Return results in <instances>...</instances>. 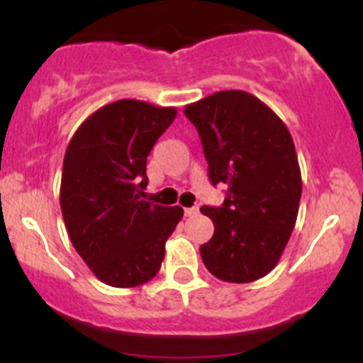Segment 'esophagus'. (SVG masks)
I'll return each mask as SVG.
<instances>
[{"instance_id":"1","label":"esophagus","mask_w":363,"mask_h":363,"mask_svg":"<svg viewBox=\"0 0 363 363\" xmlns=\"http://www.w3.org/2000/svg\"><path fill=\"white\" fill-rule=\"evenodd\" d=\"M195 214H199V207L184 208V216H195Z\"/></svg>"}]
</instances>
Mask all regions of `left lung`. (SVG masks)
<instances>
[{"instance_id":"1","label":"left lung","mask_w":363,"mask_h":363,"mask_svg":"<svg viewBox=\"0 0 363 363\" xmlns=\"http://www.w3.org/2000/svg\"><path fill=\"white\" fill-rule=\"evenodd\" d=\"M208 163L212 186L226 184L221 207L200 211L214 235L200 247L208 272L251 283L279 262L298 214L302 177L294 138L263 101L246 91H219L186 107Z\"/></svg>"}]
</instances>
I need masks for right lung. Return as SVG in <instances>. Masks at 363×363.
Here are the masks:
<instances>
[{
	"label": "right lung",
	"mask_w": 363,
	"mask_h": 363,
	"mask_svg": "<svg viewBox=\"0 0 363 363\" xmlns=\"http://www.w3.org/2000/svg\"><path fill=\"white\" fill-rule=\"evenodd\" d=\"M175 116L174 107L113 101L80 124L65 152L60 202L69 240L108 286L151 281L184 214L142 200L147 156Z\"/></svg>",
	"instance_id": "1"
}]
</instances>
